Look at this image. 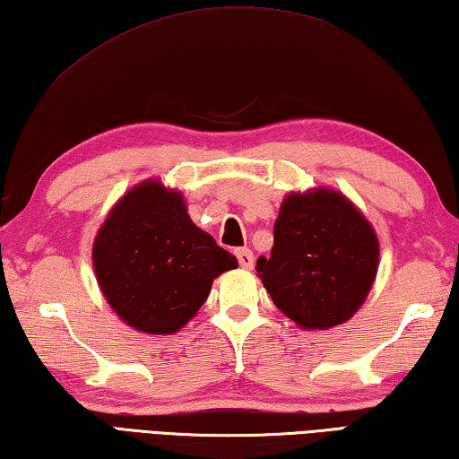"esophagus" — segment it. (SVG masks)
I'll return each mask as SVG.
<instances>
[{
	"label": "esophagus",
	"instance_id": "34e87169",
	"mask_svg": "<svg viewBox=\"0 0 459 459\" xmlns=\"http://www.w3.org/2000/svg\"><path fill=\"white\" fill-rule=\"evenodd\" d=\"M236 258L239 262V266H242L244 270L254 268V252L250 250V247H239V250H236Z\"/></svg>",
	"mask_w": 459,
	"mask_h": 459
}]
</instances>
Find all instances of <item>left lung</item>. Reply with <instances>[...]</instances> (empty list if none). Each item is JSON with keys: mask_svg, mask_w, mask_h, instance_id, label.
I'll use <instances>...</instances> for the list:
<instances>
[{"mask_svg": "<svg viewBox=\"0 0 459 459\" xmlns=\"http://www.w3.org/2000/svg\"><path fill=\"white\" fill-rule=\"evenodd\" d=\"M379 264V239L339 191L290 193L274 223L258 276L276 307L308 331L347 323L365 302Z\"/></svg>", "mask_w": 459, "mask_h": 459, "instance_id": "8db88e82", "label": "left lung"}]
</instances>
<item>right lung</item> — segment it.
Segmentation results:
<instances>
[{"instance_id": "add662e5", "label": "right lung", "mask_w": 459, "mask_h": 459, "mask_svg": "<svg viewBox=\"0 0 459 459\" xmlns=\"http://www.w3.org/2000/svg\"><path fill=\"white\" fill-rule=\"evenodd\" d=\"M92 264L110 308L149 334L181 331L204 307L213 278L238 268L236 255L191 221L181 193L152 179L110 209Z\"/></svg>"}]
</instances>
